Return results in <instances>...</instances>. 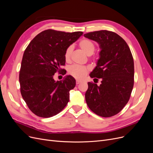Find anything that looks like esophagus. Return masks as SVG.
Listing matches in <instances>:
<instances>
[{"label": "esophagus", "mask_w": 153, "mask_h": 153, "mask_svg": "<svg viewBox=\"0 0 153 153\" xmlns=\"http://www.w3.org/2000/svg\"><path fill=\"white\" fill-rule=\"evenodd\" d=\"M82 82L80 81V80H76V84H80Z\"/></svg>", "instance_id": "1"}]
</instances>
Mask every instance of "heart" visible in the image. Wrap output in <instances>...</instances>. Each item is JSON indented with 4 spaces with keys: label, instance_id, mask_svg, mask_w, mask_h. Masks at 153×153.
Wrapping results in <instances>:
<instances>
[{
    "label": "heart",
    "instance_id": "b5f03b06",
    "mask_svg": "<svg viewBox=\"0 0 153 153\" xmlns=\"http://www.w3.org/2000/svg\"><path fill=\"white\" fill-rule=\"evenodd\" d=\"M79 47L87 55H91L95 50V44L92 40L87 38L82 39L78 43ZM73 47H68L64 52V59L66 62L70 61ZM69 73L76 79H82L88 72V68L85 66L79 65H73L69 68Z\"/></svg>",
    "mask_w": 153,
    "mask_h": 153
}]
</instances>
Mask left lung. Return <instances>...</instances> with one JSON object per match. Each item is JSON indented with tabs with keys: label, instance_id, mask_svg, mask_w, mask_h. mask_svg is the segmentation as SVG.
<instances>
[{
	"label": "left lung",
	"instance_id": "left-lung-1",
	"mask_svg": "<svg viewBox=\"0 0 153 153\" xmlns=\"http://www.w3.org/2000/svg\"><path fill=\"white\" fill-rule=\"evenodd\" d=\"M96 41L101 51L91 78H101L98 85L88 82L85 101L96 115L109 117L121 112L127 104L134 84V62L128 45L121 36L106 30L85 34Z\"/></svg>",
	"mask_w": 153,
	"mask_h": 153
}]
</instances>
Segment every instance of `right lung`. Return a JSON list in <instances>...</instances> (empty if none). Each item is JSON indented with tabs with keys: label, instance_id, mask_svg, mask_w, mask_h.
I'll return each instance as SVG.
<instances>
[{
	"label": "right lung",
	"instance_id": "right-lung-1",
	"mask_svg": "<svg viewBox=\"0 0 153 153\" xmlns=\"http://www.w3.org/2000/svg\"><path fill=\"white\" fill-rule=\"evenodd\" d=\"M83 34L48 29L32 39L23 55L19 75L20 92L35 115L48 118L57 115L69 100V91L76 85L71 75L55 81L54 74L64 71L66 49Z\"/></svg>",
	"mask_w": 153,
	"mask_h": 153
}]
</instances>
